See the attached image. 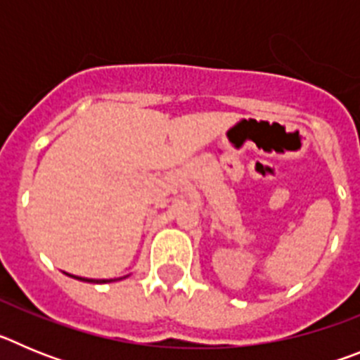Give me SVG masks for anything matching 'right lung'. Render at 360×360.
I'll return each instance as SVG.
<instances>
[{"label": "right lung", "mask_w": 360, "mask_h": 360, "mask_svg": "<svg viewBox=\"0 0 360 360\" xmlns=\"http://www.w3.org/2000/svg\"><path fill=\"white\" fill-rule=\"evenodd\" d=\"M68 276H72V274H68ZM72 278L81 279V281H86V283H110V281H113V279H110V281H108V279H86V278H79V276H72ZM120 279H122V278H120Z\"/></svg>", "instance_id": "obj_1"}]
</instances>
